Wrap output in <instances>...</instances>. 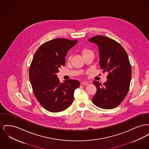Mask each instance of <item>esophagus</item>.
Masks as SVG:
<instances>
[{
    "instance_id": "1",
    "label": "esophagus",
    "mask_w": 149,
    "mask_h": 149,
    "mask_svg": "<svg viewBox=\"0 0 149 149\" xmlns=\"http://www.w3.org/2000/svg\"><path fill=\"white\" fill-rule=\"evenodd\" d=\"M81 84L83 85H88V84H89V83H88V81H83V82H81Z\"/></svg>"
}]
</instances>
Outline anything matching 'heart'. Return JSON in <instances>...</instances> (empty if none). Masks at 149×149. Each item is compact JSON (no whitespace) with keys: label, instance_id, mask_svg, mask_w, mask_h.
Here are the masks:
<instances>
[{"label":"heart","instance_id":"heart-1","mask_svg":"<svg viewBox=\"0 0 149 149\" xmlns=\"http://www.w3.org/2000/svg\"><path fill=\"white\" fill-rule=\"evenodd\" d=\"M91 53H93L92 51L88 49H83V50H81V54L83 55V56H85L87 54H91ZM70 58H71V56H68V60L69 61L70 60Z\"/></svg>","mask_w":149,"mask_h":149}]
</instances>
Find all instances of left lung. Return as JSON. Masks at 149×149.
Here are the masks:
<instances>
[{
	"label": "left lung",
	"instance_id": "left-lung-1",
	"mask_svg": "<svg viewBox=\"0 0 149 149\" xmlns=\"http://www.w3.org/2000/svg\"><path fill=\"white\" fill-rule=\"evenodd\" d=\"M88 41L98 47L100 67L103 72H108L103 85L93 82L97 88L93 103L100 108L112 109L120 104L129 90L131 66L127 54L119 43L103 36H95Z\"/></svg>",
	"mask_w": 149,
	"mask_h": 149
}]
</instances>
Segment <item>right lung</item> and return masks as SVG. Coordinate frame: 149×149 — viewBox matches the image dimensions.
I'll list each match as a JSON object with an SVG mask.
<instances>
[{"label": "right lung", "instance_id": "obj_1", "mask_svg": "<svg viewBox=\"0 0 149 149\" xmlns=\"http://www.w3.org/2000/svg\"><path fill=\"white\" fill-rule=\"evenodd\" d=\"M78 42L65 38L54 39L44 43L36 51L29 70L33 93L41 106L51 112L63 111L72 103L77 80L60 83L58 69L65 65L68 51Z\"/></svg>", "mask_w": 149, "mask_h": 149}]
</instances>
